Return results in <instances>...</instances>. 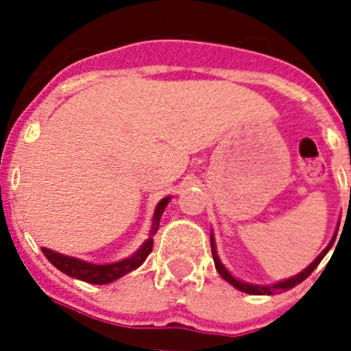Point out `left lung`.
<instances>
[{
  "instance_id": "8db88e82",
  "label": "left lung",
  "mask_w": 351,
  "mask_h": 351,
  "mask_svg": "<svg viewBox=\"0 0 351 351\" xmlns=\"http://www.w3.org/2000/svg\"><path fill=\"white\" fill-rule=\"evenodd\" d=\"M337 228H339V225H337ZM336 235H337V230L334 232L332 239H330V243L327 244V247H325L320 255L316 256V258L313 260L308 267L304 269V271H300L299 274H295V276H291V278H288V280L278 281V283H274V285H253V283H246V281H243V280H237V278H235V276L232 274V272L228 271L225 265H223L221 260H219L218 251H216V241H214V234H210V250H213V258H214V265H216V271H218L223 280L228 281L232 287L237 288V290H241V291H244V293H250V295H276V293H283V291L290 290V288H293V287H297L299 283H302V281L306 280V278H308V276L311 274L316 267H318V263L324 260V256L327 255L328 250L332 247L334 241H336Z\"/></svg>"
}]
</instances>
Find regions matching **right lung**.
Returning a JSON list of instances; mask_svg holds the SVG:
<instances>
[{
  "label": "right lung",
  "instance_id": "1",
  "mask_svg": "<svg viewBox=\"0 0 351 351\" xmlns=\"http://www.w3.org/2000/svg\"><path fill=\"white\" fill-rule=\"evenodd\" d=\"M170 198L172 197H165L158 202L153 214V226H151L147 241H145L132 256H128V258H123L119 260V262L112 263H91L86 262V260L75 258V256L63 255V253L52 251L49 250V247H42L43 255H45V258H47L56 269H60L61 272H64V274L70 276V278H75V280L86 281V283L91 285L112 283V281L119 280V278L126 276L128 272L141 267L142 263H144V260L149 256V253L153 251V237L154 234H156L158 226H160L161 214H163L165 207L169 206Z\"/></svg>",
  "mask_w": 351,
  "mask_h": 351
}]
</instances>
